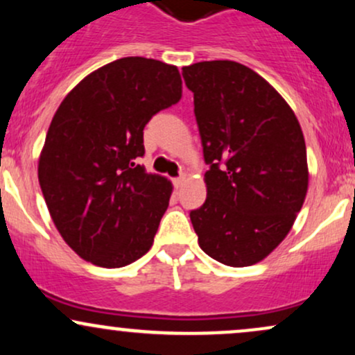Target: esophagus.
Listing matches in <instances>:
<instances>
[{
	"label": "esophagus",
	"instance_id": "34e87169",
	"mask_svg": "<svg viewBox=\"0 0 355 355\" xmlns=\"http://www.w3.org/2000/svg\"><path fill=\"white\" fill-rule=\"evenodd\" d=\"M183 183H185V175H180V177L175 178V180H173V185L177 187V189H178V187H182Z\"/></svg>",
	"mask_w": 355,
	"mask_h": 355
}]
</instances>
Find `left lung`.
Masks as SVG:
<instances>
[{
  "mask_svg": "<svg viewBox=\"0 0 355 355\" xmlns=\"http://www.w3.org/2000/svg\"><path fill=\"white\" fill-rule=\"evenodd\" d=\"M193 92L207 200L190 211L198 245L230 267L274 252L302 209L307 150L295 113L259 73L237 61L182 68Z\"/></svg>",
  "mask_w": 355,
  "mask_h": 355,
  "instance_id": "8db88e82",
  "label": "left lung"
}]
</instances>
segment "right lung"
<instances>
[{"instance_id": "add662e5", "label": "right lung", "mask_w": 355, "mask_h": 355, "mask_svg": "<svg viewBox=\"0 0 355 355\" xmlns=\"http://www.w3.org/2000/svg\"><path fill=\"white\" fill-rule=\"evenodd\" d=\"M180 98L177 67L128 56L85 76L56 110L38 180L60 235L87 262L125 267L153 245L173 187L137 158L150 118Z\"/></svg>"}]
</instances>
